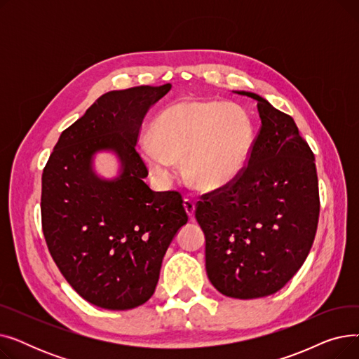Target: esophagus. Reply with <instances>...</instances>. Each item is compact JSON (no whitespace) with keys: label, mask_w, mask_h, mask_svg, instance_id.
<instances>
[{"label":"esophagus","mask_w":359,"mask_h":359,"mask_svg":"<svg viewBox=\"0 0 359 359\" xmlns=\"http://www.w3.org/2000/svg\"><path fill=\"white\" fill-rule=\"evenodd\" d=\"M183 206L186 210V214L189 215V218H194V214H195V202L191 201V199H184L183 201Z\"/></svg>","instance_id":"esophagus-1"}]
</instances>
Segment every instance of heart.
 Masks as SVG:
<instances>
[{
  "label": "heart",
  "mask_w": 359,
  "mask_h": 359,
  "mask_svg": "<svg viewBox=\"0 0 359 359\" xmlns=\"http://www.w3.org/2000/svg\"><path fill=\"white\" fill-rule=\"evenodd\" d=\"M253 144L250 118L230 102L182 100L163 109L140 144L149 173L168 184L183 161L186 180L201 191H215L246 165Z\"/></svg>",
  "instance_id": "1"
}]
</instances>
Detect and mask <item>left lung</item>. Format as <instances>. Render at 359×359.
Instances as JSON below:
<instances>
[{"label":"left lung","instance_id":"8db88e82","mask_svg":"<svg viewBox=\"0 0 359 359\" xmlns=\"http://www.w3.org/2000/svg\"><path fill=\"white\" fill-rule=\"evenodd\" d=\"M260 130L248 167L229 186L203 195L195 217L205 234L211 284L238 299L279 291L303 266L318 212L314 154L294 119L250 91Z\"/></svg>","mask_w":359,"mask_h":359}]
</instances>
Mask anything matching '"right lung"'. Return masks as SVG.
Masks as SVG:
<instances>
[{"label":"right lung","mask_w":359,"mask_h":359,"mask_svg":"<svg viewBox=\"0 0 359 359\" xmlns=\"http://www.w3.org/2000/svg\"><path fill=\"white\" fill-rule=\"evenodd\" d=\"M172 88L113 90L67 128L42 175V229L68 284L106 310L135 309L154 294L163 257L187 222L177 192H154L137 153L149 107ZM115 154L120 175L100 178L97 152Z\"/></svg>","instance_id":"obj_1"}]
</instances>
